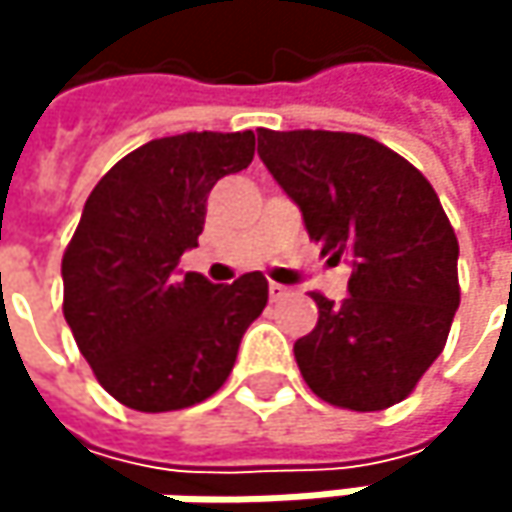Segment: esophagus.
<instances>
[{
    "mask_svg": "<svg viewBox=\"0 0 512 512\" xmlns=\"http://www.w3.org/2000/svg\"><path fill=\"white\" fill-rule=\"evenodd\" d=\"M287 293H290V290H287L284 284H275V281L269 284V296H272V299H281V296H287Z\"/></svg>",
    "mask_w": 512,
    "mask_h": 512,
    "instance_id": "obj_1",
    "label": "esophagus"
}]
</instances>
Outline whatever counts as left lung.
Wrapping results in <instances>:
<instances>
[{"mask_svg": "<svg viewBox=\"0 0 512 512\" xmlns=\"http://www.w3.org/2000/svg\"><path fill=\"white\" fill-rule=\"evenodd\" d=\"M257 154L323 255L353 263L344 302L314 293L317 326L293 344L302 379L353 412L406 400L445 350L460 308V243L436 189L358 133L257 130Z\"/></svg>", "mask_w": 512, "mask_h": 512, "instance_id": "left-lung-1", "label": "left lung"}]
</instances>
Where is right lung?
Returning <instances> with one entry per match:
<instances>
[{"label": "right lung", "mask_w": 512, "mask_h": 512, "mask_svg": "<svg viewBox=\"0 0 512 512\" xmlns=\"http://www.w3.org/2000/svg\"><path fill=\"white\" fill-rule=\"evenodd\" d=\"M255 156V133H180L118 159L85 201L61 257L64 320L97 382L136 412L216 394L269 284L246 272L210 284L180 272L198 246L210 189Z\"/></svg>", "instance_id": "add662e5"}]
</instances>
